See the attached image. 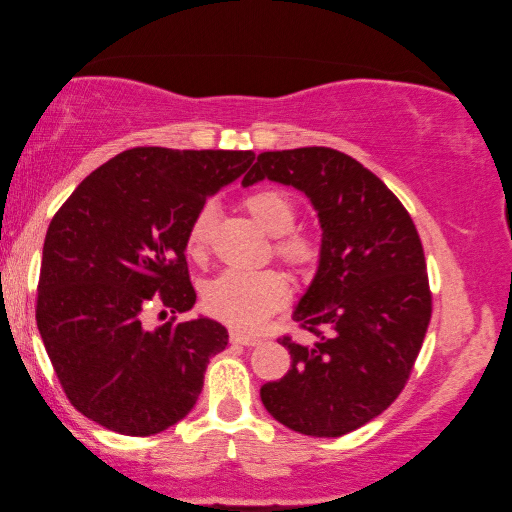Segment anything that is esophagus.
<instances>
[{
	"mask_svg": "<svg viewBox=\"0 0 512 512\" xmlns=\"http://www.w3.org/2000/svg\"><path fill=\"white\" fill-rule=\"evenodd\" d=\"M229 340L233 342V345H242V347H256V345H261V342H263L261 338H256V335H247V333H242L238 329H231Z\"/></svg>",
	"mask_w": 512,
	"mask_h": 512,
	"instance_id": "34e87169",
	"label": "esophagus"
}]
</instances>
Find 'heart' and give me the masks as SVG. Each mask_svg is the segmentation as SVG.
<instances>
[{
    "instance_id": "obj_1",
    "label": "heart",
    "mask_w": 512,
    "mask_h": 512,
    "mask_svg": "<svg viewBox=\"0 0 512 512\" xmlns=\"http://www.w3.org/2000/svg\"><path fill=\"white\" fill-rule=\"evenodd\" d=\"M245 206L254 222L265 233L283 239L276 240L274 254L283 258L295 270H308L313 265L317 249L304 236H286L292 231L297 220L295 204L281 190H258L245 199ZM213 224V206L199 208L192 217L186 236V251L192 258H201L206 254L208 236H211ZM288 281L286 276L276 270L261 272H242L226 270L204 288V306L206 311L215 315L217 320L236 326V329L254 331L263 326L265 320L276 311H281L288 301Z\"/></svg>"
}]
</instances>
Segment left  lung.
<instances>
[{
  "mask_svg": "<svg viewBox=\"0 0 512 512\" xmlns=\"http://www.w3.org/2000/svg\"><path fill=\"white\" fill-rule=\"evenodd\" d=\"M270 179L311 199L322 226L320 261L292 311L315 340L281 338L290 370L261 388L276 422L338 438L399 397L431 320L422 240L388 186L331 147L265 152L242 186Z\"/></svg>",
  "mask_w": 512,
  "mask_h": 512,
  "instance_id": "obj_1",
  "label": "left lung"
}]
</instances>
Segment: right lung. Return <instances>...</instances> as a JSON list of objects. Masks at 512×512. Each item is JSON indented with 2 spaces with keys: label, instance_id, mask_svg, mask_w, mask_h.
Segmentation results:
<instances>
[{
  "label": "right lung",
  "instance_id": "right-lung-1",
  "mask_svg": "<svg viewBox=\"0 0 512 512\" xmlns=\"http://www.w3.org/2000/svg\"><path fill=\"white\" fill-rule=\"evenodd\" d=\"M254 152L136 147L83 179L49 224L36 322L72 406L122 435H154L186 417L220 322L145 326L154 304L195 306L186 236L206 199L236 181ZM165 313V311H163Z\"/></svg>",
  "mask_w": 512,
  "mask_h": 512
}]
</instances>
